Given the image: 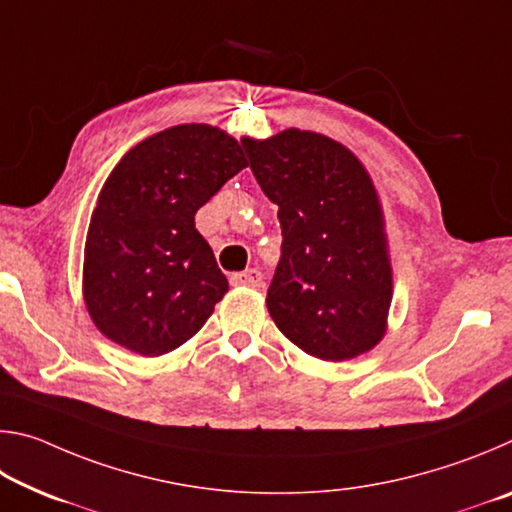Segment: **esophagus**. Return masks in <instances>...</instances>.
Wrapping results in <instances>:
<instances>
[{
	"label": "esophagus",
	"instance_id": "esophagus-1",
	"mask_svg": "<svg viewBox=\"0 0 512 512\" xmlns=\"http://www.w3.org/2000/svg\"><path fill=\"white\" fill-rule=\"evenodd\" d=\"M232 284H237V287H262L264 284V275L262 271H257V268H248V271H241L235 273L230 277Z\"/></svg>",
	"mask_w": 512,
	"mask_h": 512
}]
</instances>
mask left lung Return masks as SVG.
<instances>
[{
	"label": "left lung",
	"mask_w": 512,
	"mask_h": 512,
	"mask_svg": "<svg viewBox=\"0 0 512 512\" xmlns=\"http://www.w3.org/2000/svg\"><path fill=\"white\" fill-rule=\"evenodd\" d=\"M241 142L282 228L266 293L277 329L323 361L372 350L386 334L393 268L366 167L343 144L300 128Z\"/></svg>",
	"instance_id": "1"
}]
</instances>
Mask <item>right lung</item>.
<instances>
[{
  "label": "right lung",
  "instance_id": "add662e5",
  "mask_svg": "<svg viewBox=\"0 0 512 512\" xmlns=\"http://www.w3.org/2000/svg\"><path fill=\"white\" fill-rule=\"evenodd\" d=\"M246 167L244 142L210 124L167 128L119 160L83 259L85 307L106 339L160 357L205 325L228 280L194 214Z\"/></svg>",
  "mask_w": 512,
  "mask_h": 512
}]
</instances>
